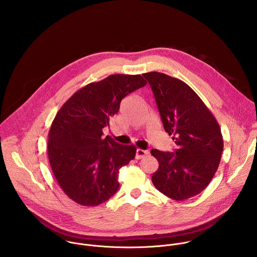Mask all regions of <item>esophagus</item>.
<instances>
[{
    "instance_id": "34e87169",
    "label": "esophagus",
    "mask_w": 257,
    "mask_h": 257,
    "mask_svg": "<svg viewBox=\"0 0 257 257\" xmlns=\"http://www.w3.org/2000/svg\"><path fill=\"white\" fill-rule=\"evenodd\" d=\"M147 150H144V149H137V152H136V158L137 159H142L144 158L146 155H147Z\"/></svg>"
}]
</instances>
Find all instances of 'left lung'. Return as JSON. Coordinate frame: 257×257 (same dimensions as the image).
<instances>
[{
    "label": "left lung",
    "mask_w": 257,
    "mask_h": 257,
    "mask_svg": "<svg viewBox=\"0 0 257 257\" xmlns=\"http://www.w3.org/2000/svg\"><path fill=\"white\" fill-rule=\"evenodd\" d=\"M153 92L174 152L151 149L159 166L152 183L165 196L183 201L200 194L213 179L223 141L220 125L200 97L183 81L159 72L143 74Z\"/></svg>",
    "instance_id": "left-lung-1"
}]
</instances>
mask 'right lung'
Returning a JSON list of instances; mask_svg holds the SVG:
<instances>
[{
  "label": "right lung",
  "instance_id": "obj_1",
  "mask_svg": "<svg viewBox=\"0 0 257 257\" xmlns=\"http://www.w3.org/2000/svg\"><path fill=\"white\" fill-rule=\"evenodd\" d=\"M147 85L141 75L113 74L78 90L57 111L48 134V159L63 192L77 204L98 206L117 191L119 169L136 156L103 128L120 101Z\"/></svg>",
  "mask_w": 257,
  "mask_h": 257
}]
</instances>
